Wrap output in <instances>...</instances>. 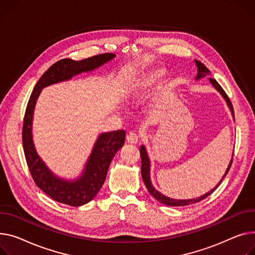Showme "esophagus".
<instances>
[{
  "instance_id": "obj_1",
  "label": "esophagus",
  "mask_w": 255,
  "mask_h": 255,
  "mask_svg": "<svg viewBox=\"0 0 255 255\" xmlns=\"http://www.w3.org/2000/svg\"><path fill=\"white\" fill-rule=\"evenodd\" d=\"M138 135L134 132H129L126 136V141L131 144H136L138 142Z\"/></svg>"
}]
</instances>
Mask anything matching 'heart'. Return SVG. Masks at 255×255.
I'll return each mask as SVG.
<instances>
[{
	"instance_id": "obj_1",
	"label": "heart",
	"mask_w": 255,
	"mask_h": 255,
	"mask_svg": "<svg viewBox=\"0 0 255 255\" xmlns=\"http://www.w3.org/2000/svg\"><path fill=\"white\" fill-rule=\"evenodd\" d=\"M165 73H166L165 70L159 69V70H155V71H152V72L144 75L136 83V86H135V89H136V90H142V89H145V88L149 87L150 85L158 82L165 75Z\"/></svg>"
}]
</instances>
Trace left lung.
I'll return each instance as SVG.
<instances>
[{
	"instance_id": "8db88e82",
	"label": "left lung",
	"mask_w": 255,
	"mask_h": 255,
	"mask_svg": "<svg viewBox=\"0 0 255 255\" xmlns=\"http://www.w3.org/2000/svg\"><path fill=\"white\" fill-rule=\"evenodd\" d=\"M195 62H196V65H197V67H198V74H197L196 80H200V79L204 78V77H206V76H208V75L210 74V71H209V70L207 69V67H206L204 64H203L202 62H200V61H198V60H195ZM209 82L211 83L212 86L220 93V95H222V96L224 97V99L226 100V103H227V105H228V107H229V109H230V111H231V113H232V116H233V118H234L233 106H232V104H231V100H230V98L228 97L227 93L224 91V89H223L222 87H220V85L216 82V80L209 78ZM234 119H235V118H234ZM139 151H140V157H141V176H142V179H143V182H144V184H145V186H146V189H147V191L149 192V194H150L152 197H154L157 201H159L160 203H162V204H165V205H167V206H176V207H177V206H186V205L195 204V203L200 202V201H202V200H204L205 198H207L209 195H211V194L218 188V185H219L220 183H222L223 179H224V178L226 177V175L228 174V172H229V170H230V168H231V165H232V162H233V156H232V160H231V162H230V164H229V166H228V168H227L226 173L224 174V176L222 177V179L219 180V182L214 186V188H213L212 190H210L208 193H206V194H204V195H202V196H200V197H198V198H194V199L179 200V199L169 198V197L163 195L162 193H160L159 191H157V190L155 189V186L152 185L151 180H150V161H149V158H148V155H147V151H146L145 146H144V145H141ZM233 155H234V154H233Z\"/></svg>"
}]
</instances>
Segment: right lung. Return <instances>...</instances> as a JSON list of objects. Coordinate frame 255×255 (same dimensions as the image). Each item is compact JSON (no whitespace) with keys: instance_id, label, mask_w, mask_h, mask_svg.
Wrapping results in <instances>:
<instances>
[{"instance_id":"1","label":"right lung","mask_w":255,"mask_h":255,"mask_svg":"<svg viewBox=\"0 0 255 255\" xmlns=\"http://www.w3.org/2000/svg\"><path fill=\"white\" fill-rule=\"evenodd\" d=\"M115 54L95 55L84 60L61 59L51 65L33 88L25 110L22 127V144L25 160L38 188L53 200L70 206H82L90 202L103 186L109 167L116 152L125 143L124 130L100 133L80 176L65 179L57 176L39 156L32 139V118L42 89L56 83L69 81L73 77L92 72L115 58Z\"/></svg>"}]
</instances>
